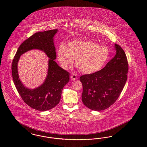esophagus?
<instances>
[{"label": "esophagus", "mask_w": 147, "mask_h": 147, "mask_svg": "<svg viewBox=\"0 0 147 147\" xmlns=\"http://www.w3.org/2000/svg\"><path fill=\"white\" fill-rule=\"evenodd\" d=\"M71 78L72 80H75L77 78V76L76 74H73V75H71Z\"/></svg>", "instance_id": "obj_1"}]
</instances>
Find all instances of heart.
I'll return each mask as SVG.
<instances>
[{"label":"heart","instance_id":"heart-1","mask_svg":"<svg viewBox=\"0 0 147 147\" xmlns=\"http://www.w3.org/2000/svg\"><path fill=\"white\" fill-rule=\"evenodd\" d=\"M109 57L106 47L90 40L72 41L67 48L61 45L58 49V60L64 69H67L75 60L76 66L85 74L100 71Z\"/></svg>","mask_w":147,"mask_h":147}]
</instances>
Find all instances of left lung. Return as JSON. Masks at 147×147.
Returning <instances> with one entry per match:
<instances>
[{
	"label": "left lung",
	"mask_w": 147,
	"mask_h": 147,
	"mask_svg": "<svg viewBox=\"0 0 147 147\" xmlns=\"http://www.w3.org/2000/svg\"><path fill=\"white\" fill-rule=\"evenodd\" d=\"M116 54L105 67L95 73L81 76L82 102L89 109L101 111L113 105L127 80L128 62L125 51L115 44Z\"/></svg>",
	"instance_id": "left-lung-1"
}]
</instances>
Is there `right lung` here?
I'll list each match as a JSON object with an SVG mask.
<instances>
[{
    "instance_id": "right-lung-1",
    "label": "right lung",
    "mask_w": 147,
    "mask_h": 147,
    "mask_svg": "<svg viewBox=\"0 0 147 147\" xmlns=\"http://www.w3.org/2000/svg\"><path fill=\"white\" fill-rule=\"evenodd\" d=\"M58 30L36 32L19 47L12 62V78L15 86L24 102L32 108L45 111L52 109L60 102L62 89L69 81V72L59 66L53 37ZM33 49L43 50L50 58L47 78L43 84L36 89L26 88L18 79L17 65L20 56Z\"/></svg>"
}]
</instances>
